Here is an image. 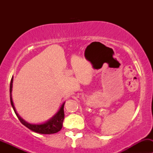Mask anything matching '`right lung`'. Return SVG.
<instances>
[{
	"label": "right lung",
	"mask_w": 153,
	"mask_h": 153,
	"mask_svg": "<svg viewBox=\"0 0 153 153\" xmlns=\"http://www.w3.org/2000/svg\"><path fill=\"white\" fill-rule=\"evenodd\" d=\"M13 77L11 79L10 82V102L11 105H12V108H13L14 111H15V113L16 114L17 117L19 119V121H21V123L22 124H24V126H27V128L29 129H31L32 131L35 132H38V133L41 134H53L56 133V132H59L63 126V122H64V104L65 102H64L62 104V105L61 106L60 109H58V112L53 115L51 118H49V120L44 123H41V124H30V123L27 122L25 120L23 119L18 113L17 112L16 109H15V106H14L13 101H12V85H13Z\"/></svg>",
	"instance_id": "right-lung-1"
}]
</instances>
